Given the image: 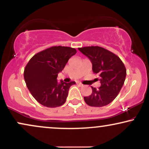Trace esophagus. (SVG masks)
Returning <instances> with one entry per match:
<instances>
[{"mask_svg":"<svg viewBox=\"0 0 149 149\" xmlns=\"http://www.w3.org/2000/svg\"><path fill=\"white\" fill-rule=\"evenodd\" d=\"M77 84H78V85H80V86H83V84H82V83H80V82H77Z\"/></svg>","mask_w":149,"mask_h":149,"instance_id":"obj_1","label":"esophagus"}]
</instances>
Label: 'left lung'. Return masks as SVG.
Returning <instances> with one entry per match:
<instances>
[{
	"label": "left lung",
	"mask_w": 149,
	"mask_h": 149,
	"mask_svg": "<svg viewBox=\"0 0 149 149\" xmlns=\"http://www.w3.org/2000/svg\"><path fill=\"white\" fill-rule=\"evenodd\" d=\"M79 50L90 60L93 73L99 75L100 87H91L92 93L84 97L87 104L93 107L107 106L119 94L125 82L126 68L117 55L98 46L85 47Z\"/></svg>",
	"instance_id": "1"
}]
</instances>
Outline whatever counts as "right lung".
<instances>
[{"label": "right lung", "mask_w": 149, "mask_h": 149, "mask_svg": "<svg viewBox=\"0 0 149 149\" xmlns=\"http://www.w3.org/2000/svg\"><path fill=\"white\" fill-rule=\"evenodd\" d=\"M77 53L74 48L55 46L34 55L24 69L26 86L32 96L45 107L56 108L64 104L69 88L74 81H57L69 59Z\"/></svg>", "instance_id": "right-lung-1"}]
</instances>
